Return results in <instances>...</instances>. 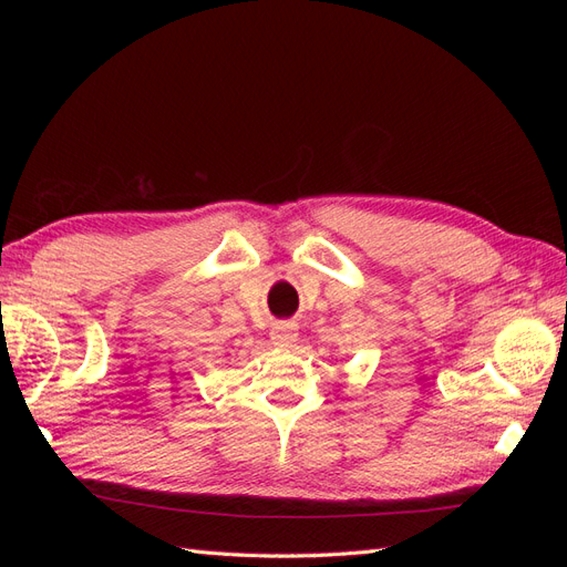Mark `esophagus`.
Listing matches in <instances>:
<instances>
[{
	"instance_id": "esophagus-1",
	"label": "esophagus",
	"mask_w": 567,
	"mask_h": 567,
	"mask_svg": "<svg viewBox=\"0 0 567 567\" xmlns=\"http://www.w3.org/2000/svg\"><path fill=\"white\" fill-rule=\"evenodd\" d=\"M296 338H298V326L296 323H277V326H271V342L277 348L293 346Z\"/></svg>"
}]
</instances>
